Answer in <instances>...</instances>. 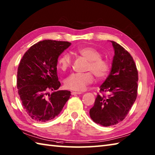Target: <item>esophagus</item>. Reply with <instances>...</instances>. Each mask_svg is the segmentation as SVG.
Wrapping results in <instances>:
<instances>
[{
  "instance_id": "1",
  "label": "esophagus",
  "mask_w": 155,
  "mask_h": 155,
  "mask_svg": "<svg viewBox=\"0 0 155 155\" xmlns=\"http://www.w3.org/2000/svg\"><path fill=\"white\" fill-rule=\"evenodd\" d=\"M81 92H71L72 95H77V94H81Z\"/></svg>"
}]
</instances>
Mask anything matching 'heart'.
<instances>
[{
    "label": "heart",
    "mask_w": 155,
    "mask_h": 155,
    "mask_svg": "<svg viewBox=\"0 0 155 155\" xmlns=\"http://www.w3.org/2000/svg\"><path fill=\"white\" fill-rule=\"evenodd\" d=\"M76 52L88 61L86 68V71L88 72L70 74L64 81V85L69 90L82 91L94 81L92 74L98 80H102L106 78L110 71V64L109 61L102 58V53L98 49L92 46L79 48ZM71 63V56L68 53H64L58 59L57 65L61 71H66L70 68Z\"/></svg>",
    "instance_id": "1"
}]
</instances>
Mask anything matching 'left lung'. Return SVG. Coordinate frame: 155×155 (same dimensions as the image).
Returning a JSON list of instances; mask_svg holds the SVG:
<instances>
[{
  "instance_id": "1",
  "label": "left lung",
  "mask_w": 155,
  "mask_h": 155,
  "mask_svg": "<svg viewBox=\"0 0 155 155\" xmlns=\"http://www.w3.org/2000/svg\"><path fill=\"white\" fill-rule=\"evenodd\" d=\"M110 42L115 50L111 70L90 110L92 120L105 127L123 121L138 95V74L133 57L119 44Z\"/></svg>"
}]
</instances>
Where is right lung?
Instances as JSON below:
<instances>
[{"label": "right lung", "instance_id": "right-lung-1", "mask_svg": "<svg viewBox=\"0 0 155 155\" xmlns=\"http://www.w3.org/2000/svg\"><path fill=\"white\" fill-rule=\"evenodd\" d=\"M71 45L69 42L45 40L35 44L23 55L17 69V87L26 113L34 121L45 122L57 116L71 92L55 91L58 57ZM53 91L52 94L48 92Z\"/></svg>", "mask_w": 155, "mask_h": 155}]
</instances>
